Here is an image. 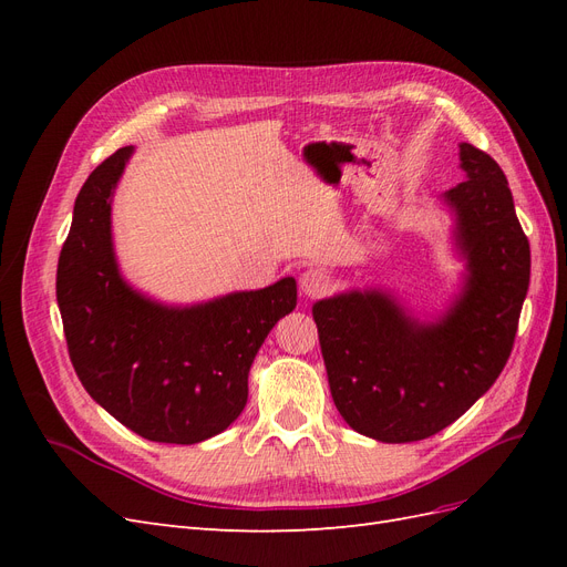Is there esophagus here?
<instances>
[{
    "label": "esophagus",
    "mask_w": 567,
    "mask_h": 567,
    "mask_svg": "<svg viewBox=\"0 0 567 567\" xmlns=\"http://www.w3.org/2000/svg\"><path fill=\"white\" fill-rule=\"evenodd\" d=\"M300 290H302V296H307V298H321L331 290V277L323 269L310 267L307 271H302Z\"/></svg>",
    "instance_id": "esophagus-1"
}]
</instances>
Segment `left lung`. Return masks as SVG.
Returning a JSON list of instances; mask_svg holds the SVG:
<instances>
[{"instance_id":"8db88e82","label":"left lung","mask_w":567,"mask_h":567,"mask_svg":"<svg viewBox=\"0 0 567 567\" xmlns=\"http://www.w3.org/2000/svg\"><path fill=\"white\" fill-rule=\"evenodd\" d=\"M466 179L440 194L450 210L458 286L421 317L390 288H348L312 305L331 398L352 431L416 442L483 398L508 362L529 286V244L502 167L458 144Z\"/></svg>"}]
</instances>
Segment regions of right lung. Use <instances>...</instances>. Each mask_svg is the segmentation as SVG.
I'll list each match as a JSON object with an SVG mask.
<instances>
[{"instance_id":"obj_1","label":"right lung","mask_w":567,"mask_h":567,"mask_svg":"<svg viewBox=\"0 0 567 567\" xmlns=\"http://www.w3.org/2000/svg\"><path fill=\"white\" fill-rule=\"evenodd\" d=\"M134 146L84 182L56 269L71 362L90 398L151 442L196 444L238 419L265 338L298 305L293 277L192 305L134 288L113 244V194Z\"/></svg>"}]
</instances>
